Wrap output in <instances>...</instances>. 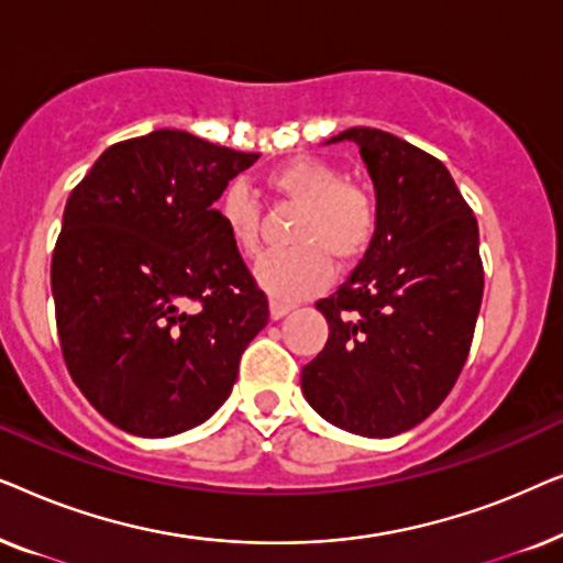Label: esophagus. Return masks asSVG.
<instances>
[{
	"instance_id": "34e87169",
	"label": "esophagus",
	"mask_w": 563,
	"mask_h": 563,
	"mask_svg": "<svg viewBox=\"0 0 563 563\" xmlns=\"http://www.w3.org/2000/svg\"><path fill=\"white\" fill-rule=\"evenodd\" d=\"M268 310H272V318H274V320H282L284 314L291 312V305L279 302V299H272V305H268Z\"/></svg>"
}]
</instances>
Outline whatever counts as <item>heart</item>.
<instances>
[{
    "label": "heart",
    "mask_w": 563,
    "mask_h": 563,
    "mask_svg": "<svg viewBox=\"0 0 563 563\" xmlns=\"http://www.w3.org/2000/svg\"><path fill=\"white\" fill-rule=\"evenodd\" d=\"M276 197L299 207L287 253L261 258L258 284L276 299H299L325 287L330 262L349 268L366 256L379 230V199L368 184L345 179L335 164L318 156H297L266 174ZM214 214L230 243L245 256L261 249V207L241 181L228 184L214 202Z\"/></svg>",
    "instance_id": "b5f03b06"
}]
</instances>
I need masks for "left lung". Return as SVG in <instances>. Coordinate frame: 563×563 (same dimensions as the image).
I'll return each mask as SVG.
<instances>
[{
  "label": "left lung",
  "mask_w": 563,
  "mask_h": 563,
  "mask_svg": "<svg viewBox=\"0 0 563 563\" xmlns=\"http://www.w3.org/2000/svg\"><path fill=\"white\" fill-rule=\"evenodd\" d=\"M374 179L379 230L338 291L320 299L330 335L302 391L333 426L391 438L449 397L482 307L479 228L449 168L376 128H351Z\"/></svg>",
  "instance_id": "left-lung-1"
}]
</instances>
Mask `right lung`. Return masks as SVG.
Instances as JSON below:
<instances>
[{
	"label": "right lung",
	"instance_id": "obj_1",
	"mask_svg": "<svg viewBox=\"0 0 563 563\" xmlns=\"http://www.w3.org/2000/svg\"><path fill=\"white\" fill-rule=\"evenodd\" d=\"M258 156L153 130L110 145L68 197L51 261L60 353L120 430L166 438L205 422L268 322L212 210Z\"/></svg>",
	"mask_w": 563,
	"mask_h": 563
}]
</instances>
